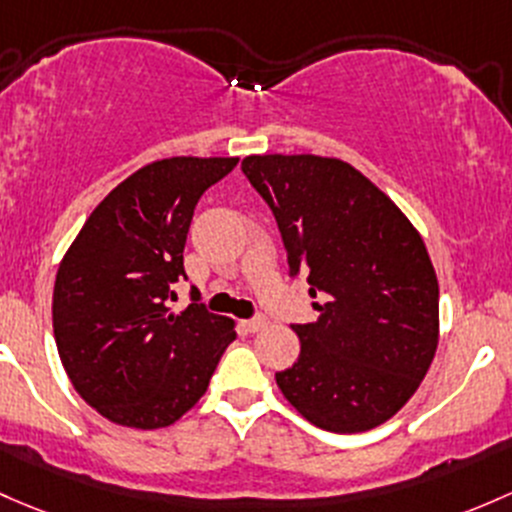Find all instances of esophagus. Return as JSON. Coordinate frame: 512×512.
Segmentation results:
<instances>
[{
	"label": "esophagus",
	"mask_w": 512,
	"mask_h": 512,
	"mask_svg": "<svg viewBox=\"0 0 512 512\" xmlns=\"http://www.w3.org/2000/svg\"><path fill=\"white\" fill-rule=\"evenodd\" d=\"M267 324H270V321H267V316L257 314V316H252V319L245 321V328H247V331L257 333V331H262V328H265Z\"/></svg>",
	"instance_id": "1"
}]
</instances>
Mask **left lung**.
<instances>
[{
  "instance_id": "8db88e82",
  "label": "left lung",
  "mask_w": 512,
  "mask_h": 512,
  "mask_svg": "<svg viewBox=\"0 0 512 512\" xmlns=\"http://www.w3.org/2000/svg\"><path fill=\"white\" fill-rule=\"evenodd\" d=\"M242 174L277 220L289 277H306L319 321L292 324L299 360L277 373L301 417L336 434L380 427L427 375L439 282L405 213L341 159L265 154Z\"/></svg>"
}]
</instances>
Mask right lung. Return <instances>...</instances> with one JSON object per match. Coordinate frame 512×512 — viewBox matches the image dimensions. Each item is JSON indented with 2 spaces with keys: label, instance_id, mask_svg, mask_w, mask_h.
<instances>
[{
  "label": "right lung",
  "instance_id": "right-lung-1",
  "mask_svg": "<svg viewBox=\"0 0 512 512\" xmlns=\"http://www.w3.org/2000/svg\"><path fill=\"white\" fill-rule=\"evenodd\" d=\"M235 157H174L134 171L90 213L53 287V336L68 378L122 427L174 424L206 392L235 321L191 304L171 314L186 279L184 247L198 198Z\"/></svg>",
  "mask_w": 512,
  "mask_h": 512
}]
</instances>
